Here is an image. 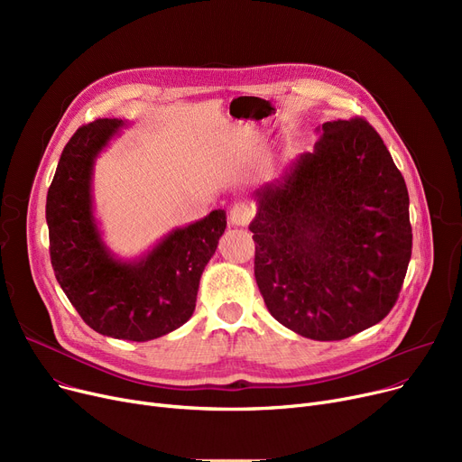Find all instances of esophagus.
<instances>
[{"label": "esophagus", "mask_w": 462, "mask_h": 462, "mask_svg": "<svg viewBox=\"0 0 462 462\" xmlns=\"http://www.w3.org/2000/svg\"><path fill=\"white\" fill-rule=\"evenodd\" d=\"M254 217V208L249 202H237L230 209V223L234 226H247Z\"/></svg>", "instance_id": "34e87169"}]
</instances>
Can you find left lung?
Segmentation results:
<instances>
[{"mask_svg":"<svg viewBox=\"0 0 462 462\" xmlns=\"http://www.w3.org/2000/svg\"><path fill=\"white\" fill-rule=\"evenodd\" d=\"M256 199L254 277L277 322L341 341L387 317L411 256L410 200L369 121H328Z\"/></svg>","mask_w":462,"mask_h":462,"instance_id":"8db88e82","label":"left lung"}]
</instances>
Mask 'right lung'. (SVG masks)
Returning <instances> with one entry per match:
<instances>
[{
    "label": "right lung",
    "instance_id": "obj_1",
    "mask_svg": "<svg viewBox=\"0 0 462 462\" xmlns=\"http://www.w3.org/2000/svg\"><path fill=\"white\" fill-rule=\"evenodd\" d=\"M124 125L95 119L70 136L46 194V223L56 279L82 320L101 335L143 343L192 317L226 213L215 209L176 228L138 262L116 260L95 223L91 176L97 155Z\"/></svg>",
    "mask_w": 462,
    "mask_h": 462
}]
</instances>
